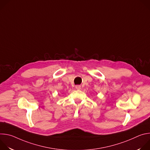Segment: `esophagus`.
Listing matches in <instances>:
<instances>
[{"mask_svg":"<svg viewBox=\"0 0 150 150\" xmlns=\"http://www.w3.org/2000/svg\"><path fill=\"white\" fill-rule=\"evenodd\" d=\"M75 88H76V90H79L81 89V86H80V85H76V86L75 87Z\"/></svg>","mask_w":150,"mask_h":150,"instance_id":"1","label":"esophagus"}]
</instances>
